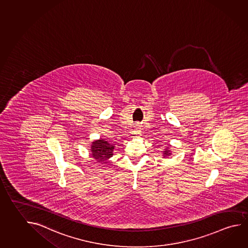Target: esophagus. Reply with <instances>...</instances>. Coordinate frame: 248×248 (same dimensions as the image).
<instances>
[{
	"label": "esophagus",
	"mask_w": 248,
	"mask_h": 248,
	"mask_svg": "<svg viewBox=\"0 0 248 248\" xmlns=\"http://www.w3.org/2000/svg\"><path fill=\"white\" fill-rule=\"evenodd\" d=\"M133 133H134V135H140V133H141V127H140V125L139 123H136L135 126H134V128H133Z\"/></svg>",
	"instance_id": "obj_1"
}]
</instances>
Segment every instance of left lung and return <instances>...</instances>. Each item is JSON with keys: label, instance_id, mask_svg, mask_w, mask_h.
Here are the masks:
<instances>
[{"label": "left lung", "instance_id": "obj_1", "mask_svg": "<svg viewBox=\"0 0 248 248\" xmlns=\"http://www.w3.org/2000/svg\"><path fill=\"white\" fill-rule=\"evenodd\" d=\"M171 155H172V154H171V151L168 149V148H166V150L163 152L164 157H168V156H170Z\"/></svg>", "mask_w": 248, "mask_h": 248}]
</instances>
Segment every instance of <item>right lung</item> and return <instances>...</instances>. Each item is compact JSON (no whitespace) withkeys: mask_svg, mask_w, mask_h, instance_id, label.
<instances>
[{"mask_svg":"<svg viewBox=\"0 0 248 248\" xmlns=\"http://www.w3.org/2000/svg\"><path fill=\"white\" fill-rule=\"evenodd\" d=\"M113 147L112 144L101 139L93 141L91 147L93 158L99 163L105 164L110 157L113 156Z\"/></svg>","mask_w":248,"mask_h":248,"instance_id":"add662e5","label":"right lung"}]
</instances>
